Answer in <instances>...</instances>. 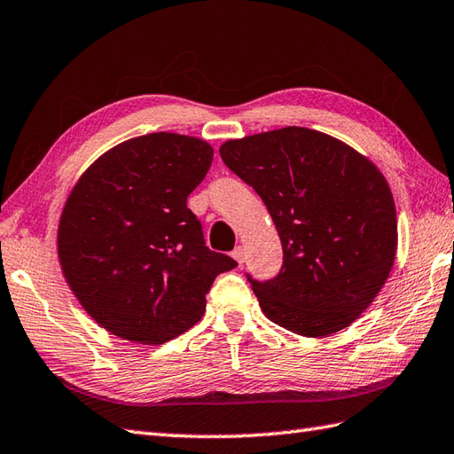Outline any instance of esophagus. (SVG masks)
<instances>
[{
    "mask_svg": "<svg viewBox=\"0 0 454 454\" xmlns=\"http://www.w3.org/2000/svg\"><path fill=\"white\" fill-rule=\"evenodd\" d=\"M231 257H234L238 261V265H241V262L246 261V251L241 246H238L234 251H231Z\"/></svg>",
    "mask_w": 454,
    "mask_h": 454,
    "instance_id": "esophagus-1",
    "label": "esophagus"
}]
</instances>
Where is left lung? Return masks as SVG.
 I'll use <instances>...</instances> for the list:
<instances>
[{
  "mask_svg": "<svg viewBox=\"0 0 454 454\" xmlns=\"http://www.w3.org/2000/svg\"><path fill=\"white\" fill-rule=\"evenodd\" d=\"M220 156L267 205L282 241L277 278L251 280L262 313L323 339L370 308L395 265V199L381 170L336 137L290 128L228 139Z\"/></svg>",
  "mask_w": 454,
  "mask_h": 454,
  "instance_id": "left-lung-1",
  "label": "left lung"
}]
</instances>
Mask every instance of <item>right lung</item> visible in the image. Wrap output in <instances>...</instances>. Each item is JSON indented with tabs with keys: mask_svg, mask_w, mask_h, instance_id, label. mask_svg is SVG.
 <instances>
[{
	"mask_svg": "<svg viewBox=\"0 0 454 454\" xmlns=\"http://www.w3.org/2000/svg\"><path fill=\"white\" fill-rule=\"evenodd\" d=\"M213 146L192 135L149 133L100 154L71 187L58 226L67 286L114 336L156 346L201 321L207 292L238 262L205 246L187 195Z\"/></svg>",
	"mask_w": 454,
	"mask_h": 454,
	"instance_id": "add662e5",
	"label": "right lung"
}]
</instances>
